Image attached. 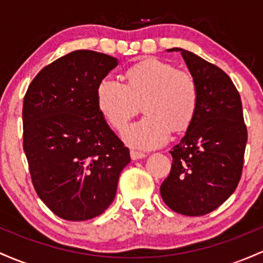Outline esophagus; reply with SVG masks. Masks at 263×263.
<instances>
[{
  "instance_id": "34e87169",
  "label": "esophagus",
  "mask_w": 263,
  "mask_h": 263,
  "mask_svg": "<svg viewBox=\"0 0 263 263\" xmlns=\"http://www.w3.org/2000/svg\"><path fill=\"white\" fill-rule=\"evenodd\" d=\"M129 155H131V158L134 159V161H137V159H142V158H144V157H146V153L138 152V151H134V149L129 152Z\"/></svg>"
}]
</instances>
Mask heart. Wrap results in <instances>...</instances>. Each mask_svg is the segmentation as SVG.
Masks as SVG:
<instances>
[{
	"instance_id": "obj_1",
	"label": "heart",
	"mask_w": 263,
	"mask_h": 263,
	"mask_svg": "<svg viewBox=\"0 0 263 263\" xmlns=\"http://www.w3.org/2000/svg\"><path fill=\"white\" fill-rule=\"evenodd\" d=\"M143 101L146 117L122 132V140L140 149H152L170 140L172 128L183 129L192 122L198 107V86L189 74L158 59H147L128 69L126 83L104 78L96 89V102L102 116L116 129H122Z\"/></svg>"
}]
</instances>
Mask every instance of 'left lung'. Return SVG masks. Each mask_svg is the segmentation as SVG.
Returning <instances> with one entry per match:
<instances>
[{"label": "left lung", "instance_id": "left-lung-1", "mask_svg": "<svg viewBox=\"0 0 263 263\" xmlns=\"http://www.w3.org/2000/svg\"><path fill=\"white\" fill-rule=\"evenodd\" d=\"M180 52L198 86V107L185 135L173 147L170 176L161 197L172 210L188 216L215 210L241 178L247 129L240 93L229 75L197 54Z\"/></svg>", "mask_w": 263, "mask_h": 263}]
</instances>
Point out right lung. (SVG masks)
I'll use <instances>...</instances> for the list:
<instances>
[{"mask_svg": "<svg viewBox=\"0 0 263 263\" xmlns=\"http://www.w3.org/2000/svg\"><path fill=\"white\" fill-rule=\"evenodd\" d=\"M117 64L107 54L75 50L42 69L23 100V149L33 186L69 221L104 213L131 162L96 102L99 83Z\"/></svg>", "mask_w": 263, "mask_h": 263, "instance_id": "1", "label": "right lung"}]
</instances>
